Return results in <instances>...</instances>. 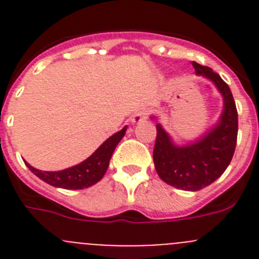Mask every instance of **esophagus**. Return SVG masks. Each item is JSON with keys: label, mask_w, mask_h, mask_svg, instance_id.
Here are the masks:
<instances>
[{"label": "esophagus", "mask_w": 259, "mask_h": 259, "mask_svg": "<svg viewBox=\"0 0 259 259\" xmlns=\"http://www.w3.org/2000/svg\"><path fill=\"white\" fill-rule=\"evenodd\" d=\"M148 118V111H137V113H135V115L132 116V123H140L143 122V120H145V119Z\"/></svg>", "instance_id": "1"}]
</instances>
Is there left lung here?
<instances>
[{
	"label": "left lung",
	"mask_w": 259,
	"mask_h": 259,
	"mask_svg": "<svg viewBox=\"0 0 259 259\" xmlns=\"http://www.w3.org/2000/svg\"><path fill=\"white\" fill-rule=\"evenodd\" d=\"M192 66L196 74L211 80L223 96L224 106L218 124L197 141L178 146L158 123L153 161L164 183L183 191L196 192L214 183L228 167L236 148L239 120L230 87L207 66L197 62H192Z\"/></svg>",
	"instance_id": "obj_1"
}]
</instances>
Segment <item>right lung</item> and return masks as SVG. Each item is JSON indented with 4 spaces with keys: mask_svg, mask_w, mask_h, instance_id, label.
<instances>
[{
    "mask_svg": "<svg viewBox=\"0 0 259 259\" xmlns=\"http://www.w3.org/2000/svg\"><path fill=\"white\" fill-rule=\"evenodd\" d=\"M127 127L110 136L91 157L76 166L68 167L62 171H41L26 162L27 167L37 178L48 184L63 189H84L92 187L104 178L109 167L110 158L113 155L118 143L123 139Z\"/></svg>",
    "mask_w": 259,
    "mask_h": 259,
    "instance_id": "add662e5",
    "label": "right lung"
}]
</instances>
